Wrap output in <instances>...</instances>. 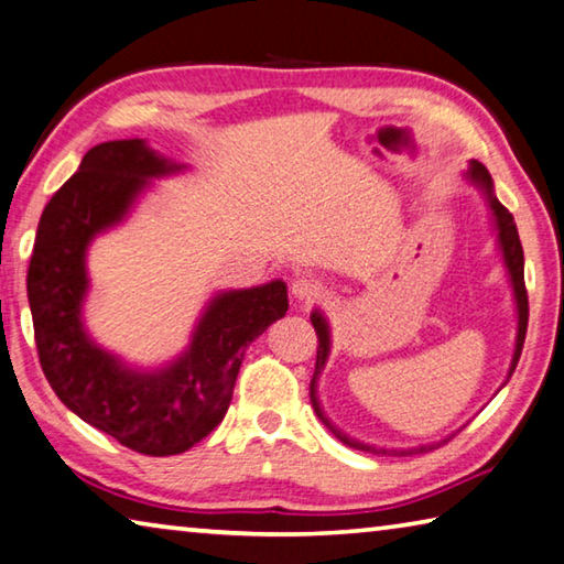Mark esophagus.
<instances>
[{"label":"esophagus","mask_w":564,"mask_h":564,"mask_svg":"<svg viewBox=\"0 0 564 564\" xmlns=\"http://www.w3.org/2000/svg\"><path fill=\"white\" fill-rule=\"evenodd\" d=\"M292 297L300 302H319L324 297V284L319 280H314L310 274H302L292 282Z\"/></svg>","instance_id":"34e87169"}]
</instances>
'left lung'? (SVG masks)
I'll list each match as a JSON object with an SVG mask.
<instances>
[{
    "instance_id": "obj_1",
    "label": "left lung",
    "mask_w": 564,
    "mask_h": 564,
    "mask_svg": "<svg viewBox=\"0 0 564 564\" xmlns=\"http://www.w3.org/2000/svg\"><path fill=\"white\" fill-rule=\"evenodd\" d=\"M463 177H466L470 185H476L478 191H480V195L486 197L488 210H490V220H492V230H496V242H498V250H500V257H502V267H506L508 282H510V290H512V300H516L518 334H516V351H512L510 369H508V379H510L512 371H516V367H518V361H520L522 344H525V332H528L525 257H522V245H520V235H518L516 220H512V215L508 213V207L502 205L498 197H496V185H492V177L488 173V167L482 165V163H478V161H470L468 163V171L463 173ZM310 319H312L314 332H317V339H319L317 367H314V377H312V383H310V399H312L314 413H317L319 421L334 433V436H337L344 443V446L357 448V451H364V453H383V456H387V453H389V456H411V453H426L431 448L441 446V443H446L451 436H456V433H451V436L443 438L441 443H426V446H413V448H377V446H371V443H364V441L351 438L349 433H344L341 429L334 426V423L327 419V413H324L319 399H317V383H319V377H322V369L327 367V359H329V351H332L329 324H327V319H324V314L319 310H314L310 314Z\"/></svg>"
}]
</instances>
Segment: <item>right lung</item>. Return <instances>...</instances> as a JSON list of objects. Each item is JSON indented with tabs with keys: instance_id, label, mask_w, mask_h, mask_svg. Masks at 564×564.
<instances>
[{
	"instance_id": "add662e5",
	"label": "right lung",
	"mask_w": 564,
	"mask_h": 564,
	"mask_svg": "<svg viewBox=\"0 0 564 564\" xmlns=\"http://www.w3.org/2000/svg\"><path fill=\"white\" fill-rule=\"evenodd\" d=\"M183 171L143 138L94 145L44 207L26 274L39 361L54 393L145 456L185 453L225 419L245 349L290 310L282 280L215 292L187 347L161 367H133L86 332L88 247L128 220L153 181Z\"/></svg>"
}]
</instances>
